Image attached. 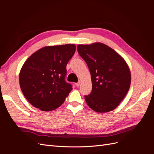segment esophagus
Wrapping results in <instances>:
<instances>
[{
    "instance_id": "1",
    "label": "esophagus",
    "mask_w": 154,
    "mask_h": 154,
    "mask_svg": "<svg viewBox=\"0 0 154 154\" xmlns=\"http://www.w3.org/2000/svg\"><path fill=\"white\" fill-rule=\"evenodd\" d=\"M75 85H76V87H79V86L80 85V82H78L76 83H75Z\"/></svg>"
}]
</instances>
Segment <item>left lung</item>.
<instances>
[{"mask_svg": "<svg viewBox=\"0 0 154 154\" xmlns=\"http://www.w3.org/2000/svg\"><path fill=\"white\" fill-rule=\"evenodd\" d=\"M77 49L91 75L92 89L85 96L87 104L97 112L113 110L130 86L131 74L127 62L116 51L100 42L78 45Z\"/></svg>", "mask_w": 154, "mask_h": 154, "instance_id": "left-lung-1", "label": "left lung"}]
</instances>
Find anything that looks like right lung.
Returning a JSON list of instances; mask_svg holds the SVG:
<instances>
[{"label": "right lung", "mask_w": 154, "mask_h": 154, "mask_svg": "<svg viewBox=\"0 0 154 154\" xmlns=\"http://www.w3.org/2000/svg\"><path fill=\"white\" fill-rule=\"evenodd\" d=\"M76 51L74 44L46 46L26 60L19 74V83L27 100L42 111L61 106L72 89L65 81L66 66Z\"/></svg>", "instance_id": "1"}]
</instances>
